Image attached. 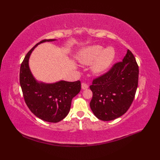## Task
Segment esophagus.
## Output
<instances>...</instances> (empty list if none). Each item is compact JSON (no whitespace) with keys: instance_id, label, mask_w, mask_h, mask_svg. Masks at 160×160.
Wrapping results in <instances>:
<instances>
[{"instance_id":"obj_1","label":"esophagus","mask_w":160,"mask_h":160,"mask_svg":"<svg viewBox=\"0 0 160 160\" xmlns=\"http://www.w3.org/2000/svg\"><path fill=\"white\" fill-rule=\"evenodd\" d=\"M88 88H89L88 85H87V84H85V83H81V89H82L85 90V89H88Z\"/></svg>"}]
</instances>
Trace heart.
Masks as SVG:
<instances>
[{
	"instance_id": "1",
	"label": "heart",
	"mask_w": 160,
	"mask_h": 160,
	"mask_svg": "<svg viewBox=\"0 0 160 160\" xmlns=\"http://www.w3.org/2000/svg\"><path fill=\"white\" fill-rule=\"evenodd\" d=\"M115 51L111 47L103 49L100 45H92L82 50L79 55V61L83 65L93 63L91 70L93 73L100 75L107 71L114 60Z\"/></svg>"
}]
</instances>
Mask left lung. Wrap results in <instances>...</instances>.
Here are the masks:
<instances>
[{
  "mask_svg": "<svg viewBox=\"0 0 160 160\" xmlns=\"http://www.w3.org/2000/svg\"><path fill=\"white\" fill-rule=\"evenodd\" d=\"M139 67L129 49L123 61L93 81L90 89L93 98L90 108L102 121H111L123 115L135 98L138 85Z\"/></svg>",
  "mask_w": 160,
  "mask_h": 160,
  "instance_id": "obj_1",
  "label": "left lung"
}]
</instances>
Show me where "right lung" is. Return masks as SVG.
Listing matches in <instances>:
<instances>
[{
	"label": "right lung",
	"mask_w": 160,
	"mask_h": 160,
	"mask_svg": "<svg viewBox=\"0 0 160 160\" xmlns=\"http://www.w3.org/2000/svg\"><path fill=\"white\" fill-rule=\"evenodd\" d=\"M54 41L56 39L42 40L28 52L21 65L20 85L25 103L31 112L45 122L57 123L68 115L72 99L81 91V82H39L33 77L28 65L31 54L37 45Z\"/></svg>",
	"instance_id": "right-lung-1"
}]
</instances>
